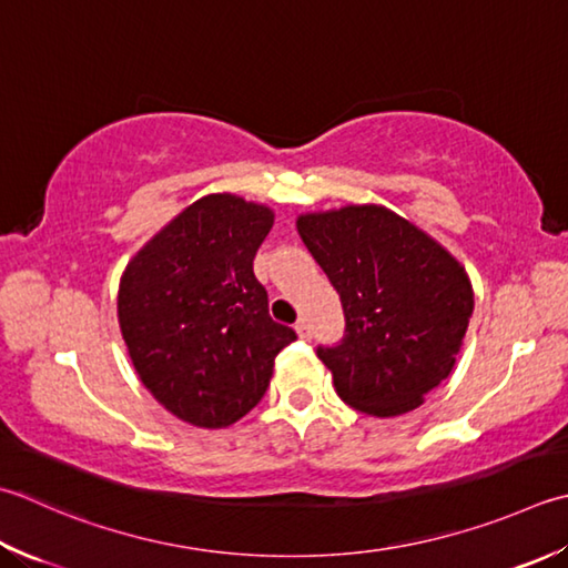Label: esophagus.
I'll use <instances>...</instances> for the list:
<instances>
[{"mask_svg":"<svg viewBox=\"0 0 568 568\" xmlns=\"http://www.w3.org/2000/svg\"><path fill=\"white\" fill-rule=\"evenodd\" d=\"M295 332H297V335H300V339H310V337H313V329H310L307 320H297Z\"/></svg>","mask_w":568,"mask_h":568,"instance_id":"obj_1","label":"esophagus"}]
</instances>
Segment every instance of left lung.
I'll return each instance as SVG.
<instances>
[{"instance_id":"left-lung-1","label":"left lung","mask_w":568,"mask_h":568,"mask_svg":"<svg viewBox=\"0 0 568 568\" xmlns=\"http://www.w3.org/2000/svg\"><path fill=\"white\" fill-rule=\"evenodd\" d=\"M297 233L339 293L347 335L320 347L344 404L392 418L426 402L455 364L475 307L450 251L379 204L297 216Z\"/></svg>"}]
</instances>
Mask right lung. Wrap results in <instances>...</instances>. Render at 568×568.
<instances>
[{
  "mask_svg": "<svg viewBox=\"0 0 568 568\" xmlns=\"http://www.w3.org/2000/svg\"><path fill=\"white\" fill-rule=\"evenodd\" d=\"M273 209L209 194L132 255L118 322L144 388L184 424L226 428L261 402L277 352L297 335L268 315L255 251Z\"/></svg>",
  "mask_w": 568,
  "mask_h": 568,
  "instance_id": "right-lung-1",
  "label": "right lung"
}]
</instances>
